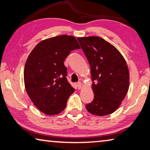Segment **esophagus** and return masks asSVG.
Returning a JSON list of instances; mask_svg holds the SVG:
<instances>
[{
    "label": "esophagus",
    "mask_w": 150,
    "mask_h": 150,
    "mask_svg": "<svg viewBox=\"0 0 150 150\" xmlns=\"http://www.w3.org/2000/svg\"><path fill=\"white\" fill-rule=\"evenodd\" d=\"M77 87L78 88V89L81 88V87H82V83H81V82H80V81H79V82L77 83Z\"/></svg>",
    "instance_id": "obj_1"
}]
</instances>
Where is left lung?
<instances>
[{"mask_svg": "<svg viewBox=\"0 0 150 150\" xmlns=\"http://www.w3.org/2000/svg\"><path fill=\"white\" fill-rule=\"evenodd\" d=\"M91 67L94 99L86 105L93 115L114 112L128 92L129 71L126 62L116 48L100 37L78 38Z\"/></svg>", "mask_w": 150, "mask_h": 150, "instance_id": "8db88e82", "label": "left lung"}]
</instances>
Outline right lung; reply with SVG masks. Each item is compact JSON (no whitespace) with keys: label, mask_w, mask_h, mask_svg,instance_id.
<instances>
[{"label":"right lung","mask_w":150,"mask_h":150,"mask_svg":"<svg viewBox=\"0 0 150 150\" xmlns=\"http://www.w3.org/2000/svg\"><path fill=\"white\" fill-rule=\"evenodd\" d=\"M80 49L75 38L58 35L40 42L30 53L25 64L24 79L27 93L34 105L48 115L64 110L75 91L66 78L65 58Z\"/></svg>","instance_id":"add662e5"}]
</instances>
